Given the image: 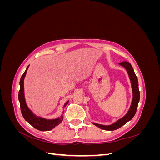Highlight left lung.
Listing matches in <instances>:
<instances>
[{
    "mask_svg": "<svg viewBox=\"0 0 160 160\" xmlns=\"http://www.w3.org/2000/svg\"><path fill=\"white\" fill-rule=\"evenodd\" d=\"M119 64L125 67V69L127 70L128 75L129 77L131 84H132V92H133L132 102V104H131V106L129 111H128V113L125 114V115H124L123 118L118 119L117 122H115L114 123L111 124L110 125H104L98 124L96 123H93L95 125H96L97 127H98L100 129H102L104 130L113 131L120 128L121 127L123 126V125L128 123L129 121H130L134 117L135 113H136L138 103L139 101L140 94H139V91L138 88V80L137 78V76L135 74V72L133 71L132 65H131L129 62H127V61H123L122 62H119Z\"/></svg>",
    "mask_w": 160,
    "mask_h": 160,
    "instance_id": "8db88e82",
    "label": "left lung"
}]
</instances>
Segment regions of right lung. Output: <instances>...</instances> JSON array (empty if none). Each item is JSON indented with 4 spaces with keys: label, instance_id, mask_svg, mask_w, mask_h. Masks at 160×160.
I'll list each match as a JSON object with an SVG mask.
<instances>
[{
    "label": "right lung",
    "instance_id": "add662e5",
    "mask_svg": "<svg viewBox=\"0 0 160 160\" xmlns=\"http://www.w3.org/2000/svg\"><path fill=\"white\" fill-rule=\"evenodd\" d=\"M28 67L29 66L27 67L25 71L24 72L20 80V90H19L18 92V100L19 102H20L21 113L24 119L35 129L40 131H43V132L51 130L61 123L62 119H63V116L61 115L57 119H47L37 116L32 112V111L28 109L25 101V94H24V79H25ZM68 103L69 101H67L65 103L63 108H65V106Z\"/></svg>",
    "mask_w": 160,
    "mask_h": 160
}]
</instances>
